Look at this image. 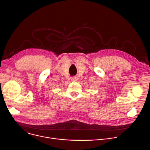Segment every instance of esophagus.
I'll use <instances>...</instances> for the list:
<instances>
[{
	"instance_id": "obj_1",
	"label": "esophagus",
	"mask_w": 150,
	"mask_h": 150,
	"mask_svg": "<svg viewBox=\"0 0 150 150\" xmlns=\"http://www.w3.org/2000/svg\"><path fill=\"white\" fill-rule=\"evenodd\" d=\"M71 81H74V82H75V81H76L78 80V78H77V77H75V76H73V77H71Z\"/></svg>"
}]
</instances>
